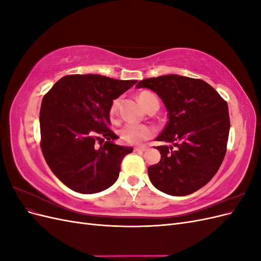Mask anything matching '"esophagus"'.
<instances>
[{"mask_svg":"<svg viewBox=\"0 0 261 261\" xmlns=\"http://www.w3.org/2000/svg\"><path fill=\"white\" fill-rule=\"evenodd\" d=\"M146 149H147V146H141V147L134 148V150H135V151H138V152H144V151H146Z\"/></svg>","mask_w":261,"mask_h":261,"instance_id":"34e87169","label":"esophagus"}]
</instances>
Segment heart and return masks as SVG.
Listing matches in <instances>:
<instances>
[{"label":"heart","mask_w":261,"mask_h":261,"mask_svg":"<svg viewBox=\"0 0 261 261\" xmlns=\"http://www.w3.org/2000/svg\"><path fill=\"white\" fill-rule=\"evenodd\" d=\"M154 98L155 97L152 93L147 92V91L141 92L138 96V100L140 102V105L143 106L145 109L149 105L150 100L154 99ZM118 103H120V100L115 99L112 102L111 108H110V115H111L112 117L115 116V114L117 112ZM154 133H155L154 128L149 125L128 123V124H125L124 126H122L120 130H118V135H120L121 139L123 141H125V143L130 144V145H138V144L144 143L145 140L151 138L154 135Z\"/></svg>","instance_id":"b5f03b06"}]
</instances>
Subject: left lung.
<instances>
[{"instance_id":"8db88e82","label":"left lung","mask_w":261,"mask_h":261,"mask_svg":"<svg viewBox=\"0 0 261 261\" xmlns=\"http://www.w3.org/2000/svg\"><path fill=\"white\" fill-rule=\"evenodd\" d=\"M155 92L169 121L155 139L159 163L150 165L152 185L171 196L198 191L216 175L226 152L230 116L226 101L201 80L175 74L146 78L136 85Z\"/></svg>"}]
</instances>
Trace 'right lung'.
Instances as JSON below:
<instances>
[{"mask_svg": "<svg viewBox=\"0 0 261 261\" xmlns=\"http://www.w3.org/2000/svg\"><path fill=\"white\" fill-rule=\"evenodd\" d=\"M136 83L96 74L67 75L43 97L41 150L54 175L68 188L94 194L118 178L123 158L133 148L114 144L118 137L110 129V108ZM102 137L107 141L97 147Z\"/></svg>", "mask_w": 261, "mask_h": 261, "instance_id": "obj_1", "label": "right lung"}]
</instances>
